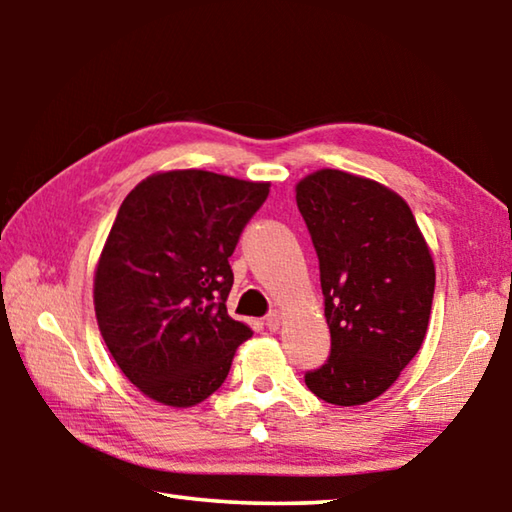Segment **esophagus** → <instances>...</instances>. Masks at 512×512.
<instances>
[{"mask_svg": "<svg viewBox=\"0 0 512 512\" xmlns=\"http://www.w3.org/2000/svg\"><path fill=\"white\" fill-rule=\"evenodd\" d=\"M280 325H282L280 311H271V314L266 316V327L271 329V332H277V329H280Z\"/></svg>", "mask_w": 512, "mask_h": 512, "instance_id": "obj_1", "label": "esophagus"}]
</instances>
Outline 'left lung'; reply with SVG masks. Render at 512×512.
Instances as JSON below:
<instances>
[{"label": "left lung", "mask_w": 512, "mask_h": 512, "mask_svg": "<svg viewBox=\"0 0 512 512\" xmlns=\"http://www.w3.org/2000/svg\"><path fill=\"white\" fill-rule=\"evenodd\" d=\"M296 203L320 264L332 352L305 384L336 406L391 388L427 336L436 266L400 194L339 169L309 173Z\"/></svg>", "instance_id": "obj_1"}]
</instances>
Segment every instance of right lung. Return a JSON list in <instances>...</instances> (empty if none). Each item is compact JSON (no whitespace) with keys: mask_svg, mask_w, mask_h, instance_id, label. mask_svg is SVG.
<instances>
[{"mask_svg":"<svg viewBox=\"0 0 512 512\" xmlns=\"http://www.w3.org/2000/svg\"><path fill=\"white\" fill-rule=\"evenodd\" d=\"M203 169L158 171L121 203L94 271V314L112 359L173 409L201 404L253 329L228 316V257L268 196Z\"/></svg>","mask_w":512,"mask_h":512,"instance_id":"add662e5","label":"right lung"}]
</instances>
